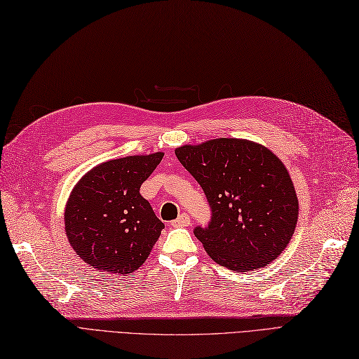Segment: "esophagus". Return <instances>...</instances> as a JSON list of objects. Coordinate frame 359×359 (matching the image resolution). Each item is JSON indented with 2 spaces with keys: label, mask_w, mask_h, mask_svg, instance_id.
Here are the masks:
<instances>
[{
  "label": "esophagus",
  "mask_w": 359,
  "mask_h": 359,
  "mask_svg": "<svg viewBox=\"0 0 359 359\" xmlns=\"http://www.w3.org/2000/svg\"><path fill=\"white\" fill-rule=\"evenodd\" d=\"M189 224H190V217L187 214H181L178 219H175L170 223L172 227H184V226H189Z\"/></svg>",
  "instance_id": "esophagus-1"
}]
</instances>
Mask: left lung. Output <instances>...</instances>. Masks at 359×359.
I'll return each instance as SVG.
<instances>
[{
    "instance_id": "8db88e82",
    "label": "left lung",
    "mask_w": 359,
    "mask_h": 359,
    "mask_svg": "<svg viewBox=\"0 0 359 359\" xmlns=\"http://www.w3.org/2000/svg\"><path fill=\"white\" fill-rule=\"evenodd\" d=\"M175 154L208 199L211 222L194 235L214 262L245 273L281 255L295 232L298 198L277 156L233 137L184 145Z\"/></svg>"
}]
</instances>
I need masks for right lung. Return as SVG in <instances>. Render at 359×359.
<instances>
[{
    "instance_id": "obj_1",
    "label": "right lung",
    "mask_w": 359,
    "mask_h": 359,
    "mask_svg": "<svg viewBox=\"0 0 359 359\" xmlns=\"http://www.w3.org/2000/svg\"><path fill=\"white\" fill-rule=\"evenodd\" d=\"M163 153L104 161L76 184L64 211L69 243L100 273L128 274L142 265L165 227L140 196Z\"/></svg>"
}]
</instances>
